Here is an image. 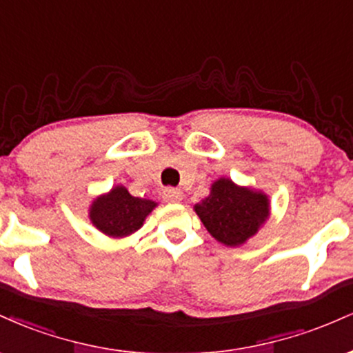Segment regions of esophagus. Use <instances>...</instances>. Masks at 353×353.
<instances>
[{"label": "esophagus", "instance_id": "esophagus-1", "mask_svg": "<svg viewBox=\"0 0 353 353\" xmlns=\"http://www.w3.org/2000/svg\"><path fill=\"white\" fill-rule=\"evenodd\" d=\"M164 201L165 202H181L182 201V192L179 189H164Z\"/></svg>", "mask_w": 353, "mask_h": 353}]
</instances>
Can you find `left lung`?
Returning <instances> with one entry per match:
<instances>
[{
	"mask_svg": "<svg viewBox=\"0 0 353 353\" xmlns=\"http://www.w3.org/2000/svg\"><path fill=\"white\" fill-rule=\"evenodd\" d=\"M269 197L264 192L241 188L228 177H221L194 210L217 242L236 247L257 234L269 219Z\"/></svg>",
	"mask_w": 353,
	"mask_h": 353,
	"instance_id": "1",
	"label": "left lung"
}]
</instances>
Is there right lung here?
Masks as SVG:
<instances>
[{"instance_id":"1","label":"right lung","mask_w":353,"mask_h":353,"mask_svg":"<svg viewBox=\"0 0 353 353\" xmlns=\"http://www.w3.org/2000/svg\"><path fill=\"white\" fill-rule=\"evenodd\" d=\"M151 199H141L129 194L124 185H116L108 194L96 197L89 208L92 225L109 237L131 236L143 228L145 217L156 208Z\"/></svg>"}]
</instances>
